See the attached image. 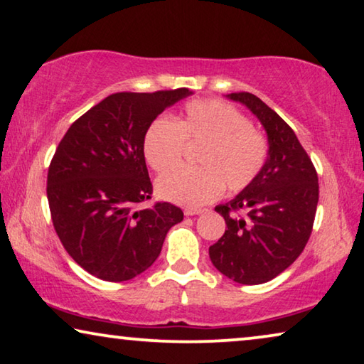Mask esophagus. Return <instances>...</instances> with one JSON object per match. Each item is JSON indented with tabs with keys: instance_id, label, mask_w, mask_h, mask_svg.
Masks as SVG:
<instances>
[{
	"instance_id": "obj_1",
	"label": "esophagus",
	"mask_w": 364,
	"mask_h": 364,
	"mask_svg": "<svg viewBox=\"0 0 364 364\" xmlns=\"http://www.w3.org/2000/svg\"><path fill=\"white\" fill-rule=\"evenodd\" d=\"M203 214V209H198V208H186L184 209V215L191 217V215H199Z\"/></svg>"
}]
</instances>
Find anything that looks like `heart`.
<instances>
[{
    "label": "heart",
    "mask_w": 364,
    "mask_h": 364,
    "mask_svg": "<svg viewBox=\"0 0 364 364\" xmlns=\"http://www.w3.org/2000/svg\"><path fill=\"white\" fill-rule=\"evenodd\" d=\"M184 144H200L199 168L166 173L156 181V193L188 208L219 198L224 186L230 193L250 186L268 156L263 135L240 111L219 100L191 101L175 122L155 119L144 135V156L156 173H165L180 164Z\"/></svg>",
    "instance_id": "obj_1"
}]
</instances>
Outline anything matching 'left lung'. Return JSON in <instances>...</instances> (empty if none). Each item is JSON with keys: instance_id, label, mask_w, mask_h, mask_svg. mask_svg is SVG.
Returning <instances> with one entry per match:
<instances>
[{"instance_id": "obj_1", "label": "left lung", "mask_w": 364, "mask_h": 364, "mask_svg": "<svg viewBox=\"0 0 364 364\" xmlns=\"http://www.w3.org/2000/svg\"><path fill=\"white\" fill-rule=\"evenodd\" d=\"M227 97L242 102L262 122L268 156L250 186L215 205L227 229L209 247V257L235 283L262 284L291 267L306 247L317 210L318 178L294 130L271 107L245 91Z\"/></svg>"}]
</instances>
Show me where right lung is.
<instances>
[{"label":"right lung","mask_w":364,"mask_h":364,"mask_svg":"<svg viewBox=\"0 0 364 364\" xmlns=\"http://www.w3.org/2000/svg\"><path fill=\"white\" fill-rule=\"evenodd\" d=\"M188 88L116 93L77 119L48 166L47 199L65 250L96 278L121 283L144 273L168 230L183 220L170 203L135 205L151 196L144 135Z\"/></svg>","instance_id":"add662e5"}]
</instances>
